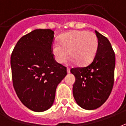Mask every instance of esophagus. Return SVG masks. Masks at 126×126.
Instances as JSON below:
<instances>
[{
    "instance_id": "obj_1",
    "label": "esophagus",
    "mask_w": 126,
    "mask_h": 126,
    "mask_svg": "<svg viewBox=\"0 0 126 126\" xmlns=\"http://www.w3.org/2000/svg\"><path fill=\"white\" fill-rule=\"evenodd\" d=\"M67 73H70V69L67 67Z\"/></svg>"
}]
</instances>
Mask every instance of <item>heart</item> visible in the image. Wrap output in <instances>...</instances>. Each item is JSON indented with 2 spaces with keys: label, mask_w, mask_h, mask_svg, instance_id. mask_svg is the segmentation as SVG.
<instances>
[{
  "label": "heart",
  "mask_w": 126,
  "mask_h": 126,
  "mask_svg": "<svg viewBox=\"0 0 126 126\" xmlns=\"http://www.w3.org/2000/svg\"><path fill=\"white\" fill-rule=\"evenodd\" d=\"M59 43H53L51 52L55 60L63 63L67 59L68 52L71 61L79 65H85L95 57L98 48L96 34L87 31H74L63 34Z\"/></svg>",
  "instance_id": "1"
}]
</instances>
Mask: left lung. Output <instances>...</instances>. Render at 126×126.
<instances>
[{
    "label": "left lung",
    "instance_id": "obj_1",
    "mask_svg": "<svg viewBox=\"0 0 126 126\" xmlns=\"http://www.w3.org/2000/svg\"><path fill=\"white\" fill-rule=\"evenodd\" d=\"M98 48L95 57L88 65L75 67L73 94L81 108L92 110L99 108L108 99L114 83L115 53L109 40L95 31Z\"/></svg>",
    "mask_w": 126,
    "mask_h": 126
}]
</instances>
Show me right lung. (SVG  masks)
<instances>
[{"label":"right lung","mask_w":126,"mask_h":126,"mask_svg":"<svg viewBox=\"0 0 126 126\" xmlns=\"http://www.w3.org/2000/svg\"><path fill=\"white\" fill-rule=\"evenodd\" d=\"M54 32L36 29L18 40L11 57L14 89L31 110L41 112L51 108L56 88L67 73V67L54 59L51 47Z\"/></svg>","instance_id":"obj_1"}]
</instances>
